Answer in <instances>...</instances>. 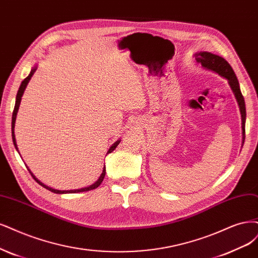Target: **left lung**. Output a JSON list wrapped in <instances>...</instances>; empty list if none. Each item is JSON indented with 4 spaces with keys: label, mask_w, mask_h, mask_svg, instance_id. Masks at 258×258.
I'll return each mask as SVG.
<instances>
[{
    "label": "left lung",
    "mask_w": 258,
    "mask_h": 258,
    "mask_svg": "<svg viewBox=\"0 0 258 258\" xmlns=\"http://www.w3.org/2000/svg\"><path fill=\"white\" fill-rule=\"evenodd\" d=\"M195 58L199 61V63L202 64L203 67H205L211 72H215L219 74L221 77H223L228 80V83L232 87V90L235 94L236 99L238 101L239 108H240L241 112V117H242V135H243V141L245 138V103H244V98L241 94L240 91V86H239L238 79L235 75V72L233 70L232 66L228 64V61H226L223 57H221L219 55L212 54L210 52H200L195 54Z\"/></svg>",
    "instance_id": "obj_1"
}]
</instances>
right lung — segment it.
<instances>
[{"label": "right lung", "mask_w": 258, "mask_h": 258, "mask_svg": "<svg viewBox=\"0 0 258 258\" xmlns=\"http://www.w3.org/2000/svg\"><path fill=\"white\" fill-rule=\"evenodd\" d=\"M35 70H36V68H33L32 69V72L30 73V75L26 77L23 81H22V83H21V85H20V87H19V91H18V93H17V97H16V103H15V108H14V112H13V118H12V137H13V142H14V145H15V147L17 148V144H16V139H15V131H14V129H15V121H16V116H17V113H18V110H19V105H20V102H21V97H22V95H23V92H24V90H25V87H26V85H28V83H29V81L31 80V78H32V76L34 75V73H35ZM119 142L120 141H116L115 142V143L110 147V149H109V152H108V154H110V153H112L113 150L116 148V146L119 144ZM17 150H18V148H17ZM29 170V168H28ZM30 171V170H29ZM30 173H31V175H32V177L33 178L36 180V182H38L40 185H42L43 188H46V189H48L49 191H51V192H53V193H57V194H63V193H78V192H84V191H90V190H93V189H96L97 186H99L100 185V183L102 182V180H103V178H104V175H105V167H103V171H102V174H101V176L99 177V179L97 180L94 184H92V185H90V186H86V188H82V189H77V190H69V191H60V190H55V189H52V188H50V186H47L46 184H43L42 182H40L36 177H35L33 174H32V172L30 171Z\"/></svg>", "instance_id": "obj_1"}]
</instances>
